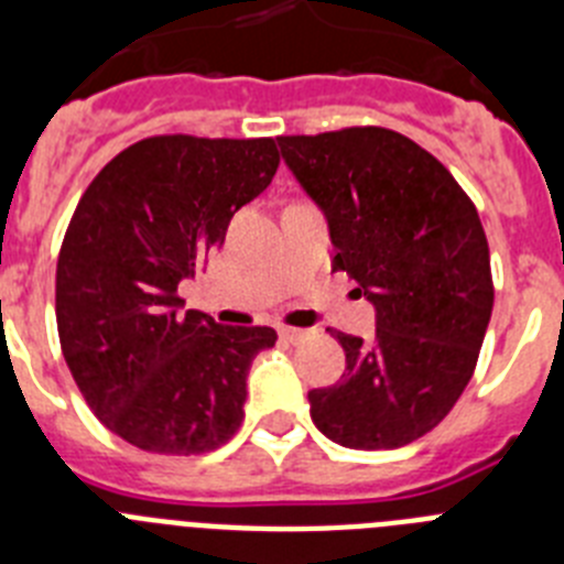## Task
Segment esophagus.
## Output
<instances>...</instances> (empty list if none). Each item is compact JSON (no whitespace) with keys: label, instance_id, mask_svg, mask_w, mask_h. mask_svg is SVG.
Masks as SVG:
<instances>
[{"label":"esophagus","instance_id":"1","mask_svg":"<svg viewBox=\"0 0 564 564\" xmlns=\"http://www.w3.org/2000/svg\"><path fill=\"white\" fill-rule=\"evenodd\" d=\"M307 336H311V333L302 330V327H279V338H285V341H291V344L305 341Z\"/></svg>","mask_w":564,"mask_h":564}]
</instances>
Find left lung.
I'll return each mask as SVG.
<instances>
[{"label":"left lung","instance_id":"left-lung-1","mask_svg":"<svg viewBox=\"0 0 564 564\" xmlns=\"http://www.w3.org/2000/svg\"><path fill=\"white\" fill-rule=\"evenodd\" d=\"M288 169L322 208L333 271L376 307V338L330 330L341 381L311 390L316 430L347 449H398L435 430L477 367L495 285L475 203L406 134L350 127L276 138Z\"/></svg>","mask_w":564,"mask_h":564}]
</instances>
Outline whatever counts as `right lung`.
I'll return each instance as SVG.
<instances>
[{
	"label": "right lung",
	"mask_w": 564,
	"mask_h": 564,
	"mask_svg": "<svg viewBox=\"0 0 564 564\" xmlns=\"http://www.w3.org/2000/svg\"><path fill=\"white\" fill-rule=\"evenodd\" d=\"M276 166L273 138L154 134L78 200L56 268L62 352L89 410L138 449L203 455L242 423L248 370L276 330L183 311L177 285Z\"/></svg>",
	"instance_id": "add662e5"
}]
</instances>
